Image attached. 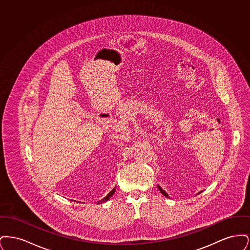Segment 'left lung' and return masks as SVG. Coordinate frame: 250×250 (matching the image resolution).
<instances>
[{"mask_svg": "<svg viewBox=\"0 0 250 250\" xmlns=\"http://www.w3.org/2000/svg\"><path fill=\"white\" fill-rule=\"evenodd\" d=\"M157 188H158V189L160 190V192H161V193H162V194H163L165 197H167V198H169V197H168V195L167 194L166 191L163 190V189H162V188H161L159 186H157ZM200 193H201V192H199V194H200Z\"/></svg>", "mask_w": 250, "mask_h": 250, "instance_id": "obj_1", "label": "left lung"}]
</instances>
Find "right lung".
I'll return each instance as SVG.
<instances>
[{"label":"right lung","instance_id":"1","mask_svg":"<svg viewBox=\"0 0 250 250\" xmlns=\"http://www.w3.org/2000/svg\"><path fill=\"white\" fill-rule=\"evenodd\" d=\"M114 192H115V188H114L112 190L110 191V192L107 194V196H106L105 198H103L101 201H99V202H97V203L99 204V203H103V202H107V201H108V199H109V198H110V197H111V196L114 194Z\"/></svg>","mask_w":250,"mask_h":250}]
</instances>
